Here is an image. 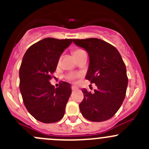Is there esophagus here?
<instances>
[{
    "mask_svg": "<svg viewBox=\"0 0 149 149\" xmlns=\"http://www.w3.org/2000/svg\"><path fill=\"white\" fill-rule=\"evenodd\" d=\"M71 89L72 91H76V90H78V87L76 86H72Z\"/></svg>",
    "mask_w": 149,
    "mask_h": 149,
    "instance_id": "34e87169",
    "label": "esophagus"
}]
</instances>
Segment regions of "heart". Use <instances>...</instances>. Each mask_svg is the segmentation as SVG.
Here are the masks:
<instances>
[{
	"label": "heart",
	"mask_w": 149,
	"mask_h": 149,
	"mask_svg": "<svg viewBox=\"0 0 149 149\" xmlns=\"http://www.w3.org/2000/svg\"><path fill=\"white\" fill-rule=\"evenodd\" d=\"M84 50H82V49H75L74 51L73 52V55H74V57H76V55H79V53H81V52H83ZM81 75L80 74H71V75H69L68 76V80H70V81H74L76 80L77 78H79V76H80Z\"/></svg>",
	"instance_id": "1"
}]
</instances>
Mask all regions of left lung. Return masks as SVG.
Here are the masks:
<instances>
[{
    "mask_svg": "<svg viewBox=\"0 0 149 149\" xmlns=\"http://www.w3.org/2000/svg\"><path fill=\"white\" fill-rule=\"evenodd\" d=\"M73 42L88 52L89 65L86 79L97 86L92 94L82 89L81 112L90 121L107 120L118 112L125 97L128 79L123 58L115 47L100 39H76Z\"/></svg>",
    "mask_w": 149,
    "mask_h": 149,
    "instance_id": "left-lung-1",
    "label": "left lung"
}]
</instances>
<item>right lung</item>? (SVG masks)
<instances>
[{
  "instance_id": "add662e5",
  "label": "right lung",
  "mask_w": 149,
  "mask_h": 149,
  "mask_svg": "<svg viewBox=\"0 0 149 149\" xmlns=\"http://www.w3.org/2000/svg\"><path fill=\"white\" fill-rule=\"evenodd\" d=\"M72 39L45 38L25 52L19 69V88L28 112L38 121L52 123L64 116L71 86L61 81L55 88L49 82L61 54Z\"/></svg>"
}]
</instances>
